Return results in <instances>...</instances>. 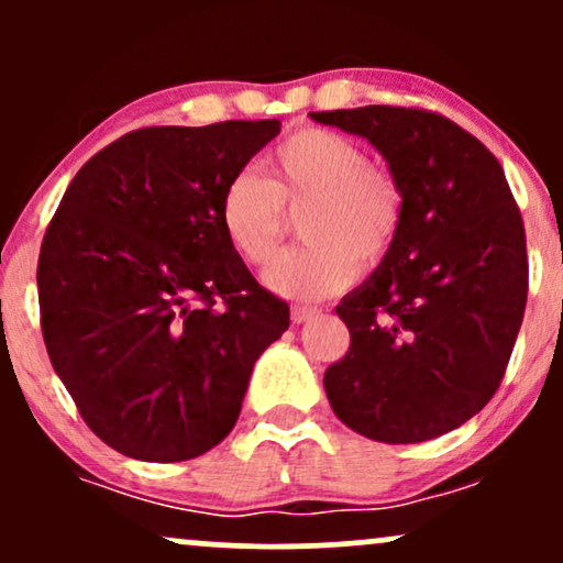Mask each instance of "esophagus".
<instances>
[{
    "label": "esophagus",
    "mask_w": 563,
    "mask_h": 563,
    "mask_svg": "<svg viewBox=\"0 0 563 563\" xmlns=\"http://www.w3.org/2000/svg\"><path fill=\"white\" fill-rule=\"evenodd\" d=\"M320 309L314 307H290V320H294V325H301V322H309L312 318H318Z\"/></svg>",
    "instance_id": "obj_1"
}]
</instances>
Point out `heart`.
Segmentation results:
<instances>
[{"label":"heart","instance_id":"b5f03b06","mask_svg":"<svg viewBox=\"0 0 563 563\" xmlns=\"http://www.w3.org/2000/svg\"><path fill=\"white\" fill-rule=\"evenodd\" d=\"M267 177L241 172L224 187L219 222L245 262L264 264L299 214L307 243L283 251L264 269V286L288 299L314 301L354 280L357 264L376 267L402 219V190L367 153L331 129H299L269 153Z\"/></svg>","mask_w":563,"mask_h":563}]
</instances>
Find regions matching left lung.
<instances>
[{
    "mask_svg": "<svg viewBox=\"0 0 563 563\" xmlns=\"http://www.w3.org/2000/svg\"><path fill=\"white\" fill-rule=\"evenodd\" d=\"M365 137L402 190L371 277L335 307L352 344L325 371L349 429L386 444L448 434L493 399L527 307V238L500 164L466 129L416 108L309 113Z\"/></svg>",
    "mask_w": 563,
    "mask_h": 563,
    "instance_id": "8db88e82",
    "label": "left lung"
}]
</instances>
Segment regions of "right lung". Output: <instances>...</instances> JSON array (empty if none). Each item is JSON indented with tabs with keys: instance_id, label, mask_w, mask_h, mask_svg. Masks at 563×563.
<instances>
[{
	"instance_id": "1",
	"label": "right lung",
	"mask_w": 563,
	"mask_h": 563,
	"mask_svg": "<svg viewBox=\"0 0 563 563\" xmlns=\"http://www.w3.org/2000/svg\"><path fill=\"white\" fill-rule=\"evenodd\" d=\"M280 121L151 126L81 166L36 286L49 363L108 448L151 463L203 455L241 416L251 371L286 333L224 238L219 200Z\"/></svg>"
}]
</instances>
